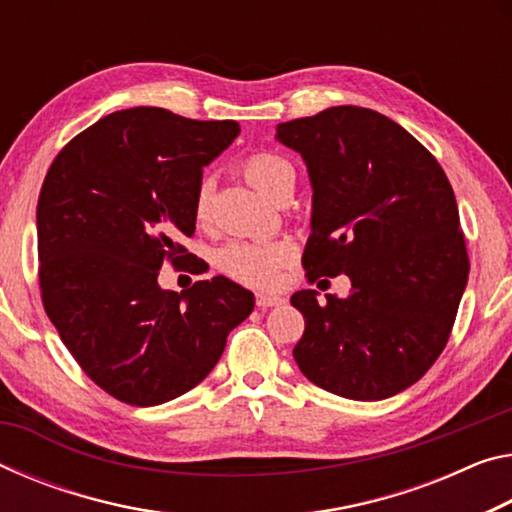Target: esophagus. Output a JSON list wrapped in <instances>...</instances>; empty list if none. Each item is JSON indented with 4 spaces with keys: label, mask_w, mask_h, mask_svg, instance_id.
<instances>
[{
    "label": "esophagus",
    "mask_w": 512,
    "mask_h": 512,
    "mask_svg": "<svg viewBox=\"0 0 512 512\" xmlns=\"http://www.w3.org/2000/svg\"><path fill=\"white\" fill-rule=\"evenodd\" d=\"M278 305H285V298L275 294H257L259 310H269V307H278Z\"/></svg>",
    "instance_id": "34e87169"
}]
</instances>
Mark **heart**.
<instances>
[{
  "instance_id": "b5f03b06",
  "label": "heart",
  "mask_w": 512,
  "mask_h": 512,
  "mask_svg": "<svg viewBox=\"0 0 512 512\" xmlns=\"http://www.w3.org/2000/svg\"><path fill=\"white\" fill-rule=\"evenodd\" d=\"M243 177L262 196L275 200L287 186H294L296 170L291 161L278 152L262 150L243 161ZM193 216L207 223L212 216V182L200 180L193 196ZM291 246L287 241H230L218 253V266L232 280L243 285L266 287L278 278V271L289 262Z\"/></svg>"
}]
</instances>
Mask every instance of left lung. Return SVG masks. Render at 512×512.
I'll use <instances>...</instances> for the list:
<instances>
[{"label": "left lung", "instance_id": "1", "mask_svg": "<svg viewBox=\"0 0 512 512\" xmlns=\"http://www.w3.org/2000/svg\"><path fill=\"white\" fill-rule=\"evenodd\" d=\"M314 189L307 282L351 278L326 303L314 289L291 305L305 316L294 360L307 380L353 401L415 385L440 358L467 287L469 257L442 166L394 120L332 107L278 125Z\"/></svg>", "mask_w": 512, "mask_h": 512}]
</instances>
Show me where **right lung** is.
I'll return each instance as SVG.
<instances>
[{
	"label": "right lung",
	"mask_w": 512,
	"mask_h": 512,
	"mask_svg": "<svg viewBox=\"0 0 512 512\" xmlns=\"http://www.w3.org/2000/svg\"><path fill=\"white\" fill-rule=\"evenodd\" d=\"M239 134L234 120L157 107L116 111L63 148L38 196V280L61 342L97 387L148 408L196 387L255 298L216 275L159 287L164 262L191 257L202 168Z\"/></svg>",
	"instance_id": "1"
}]
</instances>
